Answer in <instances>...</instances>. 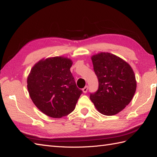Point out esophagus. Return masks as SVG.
<instances>
[{"label": "esophagus", "mask_w": 157, "mask_h": 157, "mask_svg": "<svg viewBox=\"0 0 157 157\" xmlns=\"http://www.w3.org/2000/svg\"><path fill=\"white\" fill-rule=\"evenodd\" d=\"M87 90H88V86H86L82 89V91H83V93H86Z\"/></svg>", "instance_id": "34e87169"}]
</instances>
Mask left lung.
<instances>
[{"label":"left lung","mask_w":157,"mask_h":157,"mask_svg":"<svg viewBox=\"0 0 157 157\" xmlns=\"http://www.w3.org/2000/svg\"><path fill=\"white\" fill-rule=\"evenodd\" d=\"M91 59L99 88L90 93V99L102 114H117L129 104L136 93L133 70L123 59L108 52L93 55Z\"/></svg>","instance_id":"1"}]
</instances>
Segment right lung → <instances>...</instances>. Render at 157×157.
<instances>
[{"instance_id": "obj_1", "label": "right lung", "mask_w": 157, "mask_h": 157, "mask_svg": "<svg viewBox=\"0 0 157 157\" xmlns=\"http://www.w3.org/2000/svg\"><path fill=\"white\" fill-rule=\"evenodd\" d=\"M72 60L56 56L41 59L30 70L27 88L34 104L45 115L54 118L74 110L82 91L71 72Z\"/></svg>"}]
</instances>
